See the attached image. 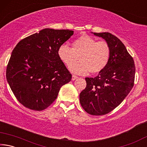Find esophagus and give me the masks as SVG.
<instances>
[{
  "mask_svg": "<svg viewBox=\"0 0 147 147\" xmlns=\"http://www.w3.org/2000/svg\"><path fill=\"white\" fill-rule=\"evenodd\" d=\"M77 78H78V76H76L75 75H73V76H72L71 80H75L77 79Z\"/></svg>",
  "mask_w": 147,
  "mask_h": 147,
  "instance_id": "obj_1",
  "label": "esophagus"
}]
</instances>
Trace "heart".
Masks as SVG:
<instances>
[{
  "label": "heart",
  "instance_id": "1",
  "mask_svg": "<svg viewBox=\"0 0 147 147\" xmlns=\"http://www.w3.org/2000/svg\"><path fill=\"white\" fill-rule=\"evenodd\" d=\"M58 56L66 65H71L69 69L71 73L86 75L89 71L98 73L105 69L110 58L111 49L106 41H97L88 35H82L73 41L72 48L61 45ZM78 58L81 61L75 64Z\"/></svg>",
  "mask_w": 147,
  "mask_h": 147
}]
</instances>
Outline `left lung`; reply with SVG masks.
Instances as JSON below:
<instances>
[{
	"instance_id": "8db88e82",
	"label": "left lung",
	"mask_w": 147,
	"mask_h": 147,
	"mask_svg": "<svg viewBox=\"0 0 147 147\" xmlns=\"http://www.w3.org/2000/svg\"><path fill=\"white\" fill-rule=\"evenodd\" d=\"M109 44L111 56L104 70L94 78H86V88L80 94V102L87 113L102 115L120 104L134 86L136 67L124 45L109 32L93 33Z\"/></svg>"
}]
</instances>
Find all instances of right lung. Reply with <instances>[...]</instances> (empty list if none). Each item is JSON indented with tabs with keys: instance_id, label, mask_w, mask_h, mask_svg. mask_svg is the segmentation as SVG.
Returning <instances> with one entry per match:
<instances>
[{
	"instance_id": "1",
	"label": "right lung",
	"mask_w": 147,
	"mask_h": 147,
	"mask_svg": "<svg viewBox=\"0 0 147 147\" xmlns=\"http://www.w3.org/2000/svg\"><path fill=\"white\" fill-rule=\"evenodd\" d=\"M69 30L45 28L20 41L11 53L6 79L20 103L32 110L46 109L72 75L58 50L73 36Z\"/></svg>"
}]
</instances>
